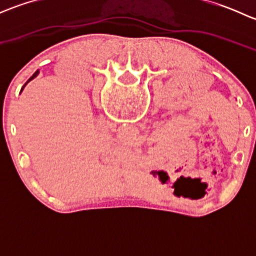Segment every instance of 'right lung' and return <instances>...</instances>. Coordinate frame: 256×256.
I'll return each mask as SVG.
<instances>
[{
	"mask_svg": "<svg viewBox=\"0 0 256 256\" xmlns=\"http://www.w3.org/2000/svg\"><path fill=\"white\" fill-rule=\"evenodd\" d=\"M37 74H38V70H37V72H36V73H34V74H33V76H30V80H32L33 78H36V76H37ZM30 80H28V82H30ZM27 82H26V84H27ZM26 84H24V85H26Z\"/></svg>",
	"mask_w": 256,
	"mask_h": 256,
	"instance_id": "obj_1",
	"label": "right lung"
}]
</instances>
